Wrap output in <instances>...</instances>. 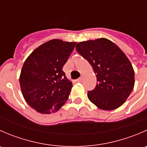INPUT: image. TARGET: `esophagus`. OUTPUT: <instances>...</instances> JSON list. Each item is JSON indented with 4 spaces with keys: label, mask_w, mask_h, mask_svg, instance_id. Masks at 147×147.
<instances>
[{
    "label": "esophagus",
    "mask_w": 147,
    "mask_h": 147,
    "mask_svg": "<svg viewBox=\"0 0 147 147\" xmlns=\"http://www.w3.org/2000/svg\"><path fill=\"white\" fill-rule=\"evenodd\" d=\"M82 77H80V78H79L78 79L76 80V82H81V81H82Z\"/></svg>",
    "instance_id": "obj_1"
}]
</instances>
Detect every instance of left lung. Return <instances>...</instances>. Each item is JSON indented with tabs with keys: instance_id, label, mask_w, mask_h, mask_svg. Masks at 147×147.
Here are the masks:
<instances>
[{
	"instance_id": "obj_1",
	"label": "left lung",
	"mask_w": 147,
	"mask_h": 147,
	"mask_svg": "<svg viewBox=\"0 0 147 147\" xmlns=\"http://www.w3.org/2000/svg\"><path fill=\"white\" fill-rule=\"evenodd\" d=\"M97 77V85L87 97L100 109L112 110L125 102L134 86V71L126 55L116 44L101 38L76 45Z\"/></svg>"
}]
</instances>
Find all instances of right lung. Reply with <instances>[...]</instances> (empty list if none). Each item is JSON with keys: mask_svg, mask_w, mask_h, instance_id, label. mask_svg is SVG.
Returning a JSON list of instances; mask_svg holds the SVG:
<instances>
[{"mask_svg": "<svg viewBox=\"0 0 147 147\" xmlns=\"http://www.w3.org/2000/svg\"><path fill=\"white\" fill-rule=\"evenodd\" d=\"M76 44L51 40L37 47L25 61L19 78L22 94L38 112H57L67 100L72 83L63 67Z\"/></svg>", "mask_w": 147, "mask_h": 147, "instance_id": "right-lung-1", "label": "right lung"}]
</instances>
